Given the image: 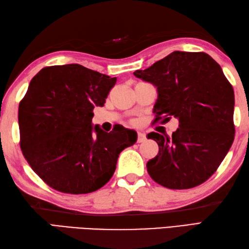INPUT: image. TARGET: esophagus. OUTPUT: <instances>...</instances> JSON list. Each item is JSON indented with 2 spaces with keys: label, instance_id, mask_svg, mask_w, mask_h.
Wrapping results in <instances>:
<instances>
[{
  "label": "esophagus",
  "instance_id": "esophagus-1",
  "mask_svg": "<svg viewBox=\"0 0 249 249\" xmlns=\"http://www.w3.org/2000/svg\"><path fill=\"white\" fill-rule=\"evenodd\" d=\"M145 139H146V136H145L143 131H138V140H137V141H138L140 143V142L145 141Z\"/></svg>",
  "mask_w": 249,
  "mask_h": 249
}]
</instances>
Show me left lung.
I'll use <instances>...</instances> for the list:
<instances>
[{
	"label": "left lung",
	"mask_w": 249,
	"mask_h": 249,
	"mask_svg": "<svg viewBox=\"0 0 249 249\" xmlns=\"http://www.w3.org/2000/svg\"><path fill=\"white\" fill-rule=\"evenodd\" d=\"M134 75L157 89L155 121L179 123L171 137L147 135L160 146L146 163L150 177L170 189L202 184L234 140V92L221 67L204 52L174 51Z\"/></svg>",
	"instance_id": "left-lung-1"
}]
</instances>
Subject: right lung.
Here are the masks:
<instances>
[{
    "mask_svg": "<svg viewBox=\"0 0 249 249\" xmlns=\"http://www.w3.org/2000/svg\"><path fill=\"white\" fill-rule=\"evenodd\" d=\"M116 82L79 64L48 66L32 79L19 104L20 146L34 172L59 192L81 195L103 187L120 153L137 141L133 129L106 133L93 125Z\"/></svg>",
    "mask_w": 249,
    "mask_h": 249,
    "instance_id": "right-lung-1",
    "label": "right lung"
}]
</instances>
